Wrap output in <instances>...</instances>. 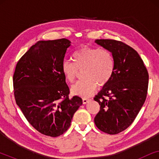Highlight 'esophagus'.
I'll return each mask as SVG.
<instances>
[{
    "instance_id": "esophagus-1",
    "label": "esophagus",
    "mask_w": 159,
    "mask_h": 159,
    "mask_svg": "<svg viewBox=\"0 0 159 159\" xmlns=\"http://www.w3.org/2000/svg\"><path fill=\"white\" fill-rule=\"evenodd\" d=\"M89 101H90V99L89 98H84L83 99H82V103H83V104H86L88 103Z\"/></svg>"
}]
</instances>
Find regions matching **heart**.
<instances>
[{"mask_svg": "<svg viewBox=\"0 0 159 159\" xmlns=\"http://www.w3.org/2000/svg\"><path fill=\"white\" fill-rule=\"evenodd\" d=\"M74 63L65 60L61 65V71L65 79L73 82L78 75V70L82 71L84 80L71 88L74 95L89 97L98 89V84H107L114 75V58L112 53L106 48L82 47L73 55Z\"/></svg>", "mask_w": 159, "mask_h": 159, "instance_id": "obj_1", "label": "heart"}]
</instances>
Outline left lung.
<instances>
[{"mask_svg": "<svg viewBox=\"0 0 159 159\" xmlns=\"http://www.w3.org/2000/svg\"><path fill=\"white\" fill-rule=\"evenodd\" d=\"M114 58V75L95 95L100 111L94 121L102 132L116 134L129 127L144 104L148 87V73L135 50L121 41L96 40Z\"/></svg>", "mask_w": 159, "mask_h": 159, "instance_id": "obj_1", "label": "left lung"}]
</instances>
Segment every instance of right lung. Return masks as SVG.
Here are the masks:
<instances>
[{"mask_svg":"<svg viewBox=\"0 0 159 159\" xmlns=\"http://www.w3.org/2000/svg\"><path fill=\"white\" fill-rule=\"evenodd\" d=\"M70 45L65 38L38 41L19 59L13 77L15 101L25 118L41 134L53 138L69 129L82 104L79 96L69 98L61 71Z\"/></svg>","mask_w":159,"mask_h":159,"instance_id":"obj_1","label":"right lung"}]
</instances>
